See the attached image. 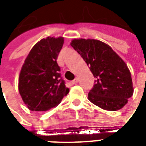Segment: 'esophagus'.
<instances>
[{
  "label": "esophagus",
  "mask_w": 146,
  "mask_h": 146,
  "mask_svg": "<svg viewBox=\"0 0 146 146\" xmlns=\"http://www.w3.org/2000/svg\"><path fill=\"white\" fill-rule=\"evenodd\" d=\"M77 82H78V79H77V78H75V79L73 80L70 81V85H74V84H76Z\"/></svg>",
  "instance_id": "34e87169"
}]
</instances>
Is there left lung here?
I'll return each mask as SVG.
<instances>
[{
	"label": "left lung",
	"mask_w": 146,
	"mask_h": 146,
	"mask_svg": "<svg viewBox=\"0 0 146 146\" xmlns=\"http://www.w3.org/2000/svg\"><path fill=\"white\" fill-rule=\"evenodd\" d=\"M70 44L96 78L88 93L89 101L105 110L122 109L134 92L131 75L122 58L110 45L98 40L74 39Z\"/></svg>",
	"instance_id": "1"
}]
</instances>
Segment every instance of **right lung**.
<instances>
[{
  "label": "right lung",
  "mask_w": 146,
  "mask_h": 146,
  "mask_svg": "<svg viewBox=\"0 0 146 146\" xmlns=\"http://www.w3.org/2000/svg\"><path fill=\"white\" fill-rule=\"evenodd\" d=\"M63 43L62 36L42 39L24 62L19 76V92L31 111H47L57 106L70 92L56 61Z\"/></svg>",
  "instance_id": "add662e5"
}]
</instances>
